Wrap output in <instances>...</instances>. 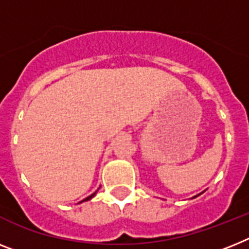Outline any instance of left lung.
<instances>
[{
  "instance_id": "left-lung-1",
  "label": "left lung",
  "mask_w": 249,
  "mask_h": 249,
  "mask_svg": "<svg viewBox=\"0 0 249 249\" xmlns=\"http://www.w3.org/2000/svg\"><path fill=\"white\" fill-rule=\"evenodd\" d=\"M195 197H196V196H195Z\"/></svg>"
}]
</instances>
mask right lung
<instances>
[{
    "label": "right lung",
    "mask_w": 249,
    "mask_h": 249,
    "mask_svg": "<svg viewBox=\"0 0 249 249\" xmlns=\"http://www.w3.org/2000/svg\"><path fill=\"white\" fill-rule=\"evenodd\" d=\"M93 196H95V194H92V195H91V196H89V197H87V199L83 200V201H86V200H89V199H91V197H93Z\"/></svg>",
    "instance_id": "add662e5"
}]
</instances>
